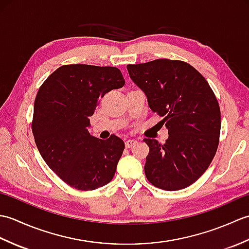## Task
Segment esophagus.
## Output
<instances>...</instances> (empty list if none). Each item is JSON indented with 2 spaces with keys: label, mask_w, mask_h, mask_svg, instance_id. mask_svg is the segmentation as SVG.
Returning <instances> with one entry per match:
<instances>
[{
  "label": "esophagus",
  "mask_w": 249,
  "mask_h": 249,
  "mask_svg": "<svg viewBox=\"0 0 249 249\" xmlns=\"http://www.w3.org/2000/svg\"><path fill=\"white\" fill-rule=\"evenodd\" d=\"M137 143V140H133V139H129V140H126V142H125V146L126 147H131L133 145H135Z\"/></svg>",
  "instance_id": "1"
}]
</instances>
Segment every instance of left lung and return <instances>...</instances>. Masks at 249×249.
Masks as SVG:
<instances>
[{
  "label": "left lung",
  "mask_w": 249,
  "mask_h": 249,
  "mask_svg": "<svg viewBox=\"0 0 249 249\" xmlns=\"http://www.w3.org/2000/svg\"><path fill=\"white\" fill-rule=\"evenodd\" d=\"M129 77L145 94L150 109L163 120L165 144L144 139L150 152L145 177L173 192L195 183L212 162L220 134V109L204 77L188 63L160 59L127 65Z\"/></svg>",
  "instance_id": "8db88e82"
}]
</instances>
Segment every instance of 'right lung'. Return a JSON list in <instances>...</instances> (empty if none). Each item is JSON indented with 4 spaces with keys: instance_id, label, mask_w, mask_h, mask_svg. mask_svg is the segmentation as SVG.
<instances>
[{
    "instance_id": "1",
    "label": "right lung",
    "mask_w": 249,
    "mask_h": 249,
    "mask_svg": "<svg viewBox=\"0 0 249 249\" xmlns=\"http://www.w3.org/2000/svg\"><path fill=\"white\" fill-rule=\"evenodd\" d=\"M120 70L110 66L63 65L47 78L37 93L32 122L41 157L70 186L93 190L113 178L124 142L89 135V116L99 99L124 87Z\"/></svg>"
}]
</instances>
